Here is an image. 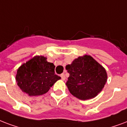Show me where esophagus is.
<instances>
[{"label":"esophagus","instance_id":"obj_1","mask_svg":"<svg viewBox=\"0 0 127 127\" xmlns=\"http://www.w3.org/2000/svg\"><path fill=\"white\" fill-rule=\"evenodd\" d=\"M60 77H61V78H62V80H64V79H65V77L64 73H62V74H61Z\"/></svg>","mask_w":127,"mask_h":127}]
</instances>
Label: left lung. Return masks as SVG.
Returning a JSON list of instances; mask_svg holds the SVG:
<instances>
[{
	"label": "left lung",
	"mask_w": 127,
	"mask_h": 127,
	"mask_svg": "<svg viewBox=\"0 0 127 127\" xmlns=\"http://www.w3.org/2000/svg\"><path fill=\"white\" fill-rule=\"evenodd\" d=\"M65 69L69 73L66 82L69 91L81 100L97 96L107 82L105 68L90 56L79 57L67 65Z\"/></svg>",
	"instance_id": "8db88e82"
}]
</instances>
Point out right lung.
Wrapping results in <instances>:
<instances>
[{"mask_svg": "<svg viewBox=\"0 0 127 127\" xmlns=\"http://www.w3.org/2000/svg\"><path fill=\"white\" fill-rule=\"evenodd\" d=\"M54 69V65L46 58L36 56L20 67L16 80L22 91L30 96L43 95L61 78Z\"/></svg>", "mask_w": 127, "mask_h": 127, "instance_id": "add662e5", "label": "right lung"}]
</instances>
